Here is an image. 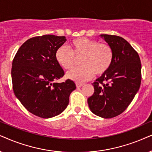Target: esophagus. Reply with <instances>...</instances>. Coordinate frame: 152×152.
<instances>
[{
  "label": "esophagus",
  "mask_w": 152,
  "mask_h": 152,
  "mask_svg": "<svg viewBox=\"0 0 152 152\" xmlns=\"http://www.w3.org/2000/svg\"><path fill=\"white\" fill-rule=\"evenodd\" d=\"M83 83H76V87H77L78 88H80V87H82L83 86Z\"/></svg>",
  "instance_id": "obj_1"
}]
</instances>
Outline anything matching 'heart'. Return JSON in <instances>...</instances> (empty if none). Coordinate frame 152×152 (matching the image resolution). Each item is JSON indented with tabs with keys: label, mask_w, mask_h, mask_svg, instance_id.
<instances>
[{
	"label": "heart",
	"mask_w": 152,
	"mask_h": 152,
	"mask_svg": "<svg viewBox=\"0 0 152 152\" xmlns=\"http://www.w3.org/2000/svg\"><path fill=\"white\" fill-rule=\"evenodd\" d=\"M71 50L65 46H60L56 52V60L64 69L74 66L76 57H80L81 66L67 72L66 76L76 82L90 80L94 74L100 76L110 69L113 61V51L108 44L94 39L79 37L70 42Z\"/></svg>",
	"instance_id": "1"
}]
</instances>
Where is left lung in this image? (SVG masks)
Wrapping results in <instances>:
<instances>
[{"label": "left lung", "instance_id": "left-lung-1", "mask_svg": "<svg viewBox=\"0 0 152 152\" xmlns=\"http://www.w3.org/2000/svg\"><path fill=\"white\" fill-rule=\"evenodd\" d=\"M113 51V61L105 74L93 83L94 92L88 99L94 115L112 118L127 108L141 83V63L138 53L124 38L101 35Z\"/></svg>", "mask_w": 152, "mask_h": 152}]
</instances>
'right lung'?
<instances>
[{
    "label": "right lung",
    "instance_id": "right-lung-1",
    "mask_svg": "<svg viewBox=\"0 0 152 152\" xmlns=\"http://www.w3.org/2000/svg\"><path fill=\"white\" fill-rule=\"evenodd\" d=\"M66 41L64 36L46 35L30 38L16 53L12 66L13 90L21 104L42 118L55 117L65 110L74 82L56 80L64 75L56 52Z\"/></svg>",
    "mask_w": 152,
    "mask_h": 152
}]
</instances>
